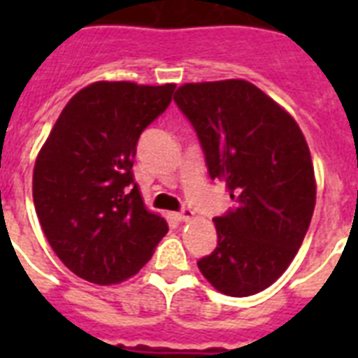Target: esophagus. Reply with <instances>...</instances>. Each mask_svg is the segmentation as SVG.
I'll return each mask as SVG.
<instances>
[{
  "mask_svg": "<svg viewBox=\"0 0 358 358\" xmlns=\"http://www.w3.org/2000/svg\"><path fill=\"white\" fill-rule=\"evenodd\" d=\"M176 217H178L180 221H191V219L195 217V212H193L191 208H182V210L176 213Z\"/></svg>",
  "mask_w": 358,
  "mask_h": 358,
  "instance_id": "1",
  "label": "esophagus"
}]
</instances>
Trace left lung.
Here are the masks:
<instances>
[{
	"mask_svg": "<svg viewBox=\"0 0 358 358\" xmlns=\"http://www.w3.org/2000/svg\"><path fill=\"white\" fill-rule=\"evenodd\" d=\"M174 102L195 128L212 180L236 202L213 219L217 247L196 266L221 294H258L288 269L310 227L316 180L305 135L245 80L185 83Z\"/></svg>",
	"mask_w": 358,
	"mask_h": 358,
	"instance_id": "1",
	"label": "left lung"
}]
</instances>
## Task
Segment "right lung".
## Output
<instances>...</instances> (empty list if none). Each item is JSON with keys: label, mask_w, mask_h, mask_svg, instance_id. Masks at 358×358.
Here are the masks:
<instances>
[{"label": "right lung", "mask_w": 358, "mask_h": 358, "mask_svg": "<svg viewBox=\"0 0 358 358\" xmlns=\"http://www.w3.org/2000/svg\"><path fill=\"white\" fill-rule=\"evenodd\" d=\"M174 83L96 81L70 98L38 152L33 201L59 260L89 282L119 284L139 271L167 223L134 182L137 141L169 108Z\"/></svg>", "instance_id": "1"}]
</instances>
